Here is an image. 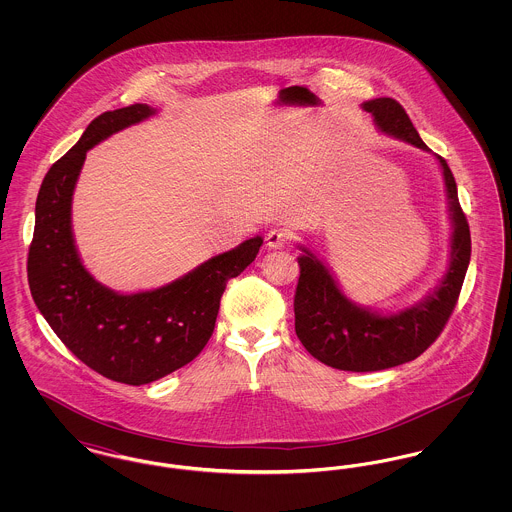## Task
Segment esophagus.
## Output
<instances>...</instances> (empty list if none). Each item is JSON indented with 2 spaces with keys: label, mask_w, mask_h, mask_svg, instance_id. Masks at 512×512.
<instances>
[{
  "label": "esophagus",
  "mask_w": 512,
  "mask_h": 512,
  "mask_svg": "<svg viewBox=\"0 0 512 512\" xmlns=\"http://www.w3.org/2000/svg\"><path fill=\"white\" fill-rule=\"evenodd\" d=\"M292 232L286 228H272L268 230L267 245L270 249H282L286 245L292 244Z\"/></svg>",
  "instance_id": "34e87169"
}]
</instances>
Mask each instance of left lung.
<instances>
[{
  "mask_svg": "<svg viewBox=\"0 0 512 512\" xmlns=\"http://www.w3.org/2000/svg\"><path fill=\"white\" fill-rule=\"evenodd\" d=\"M363 109L372 113L382 132L428 149L395 99H370ZM438 161L455 230L449 270L438 290L424 303L399 315H376L351 303L341 293L330 270L311 251L303 249L305 255L297 259L301 274L293 301L295 334L320 363L351 372H374L409 363L438 340L457 305L470 263V228L459 203L457 184L445 159L438 155Z\"/></svg>",
  "mask_w": 512,
  "mask_h": 512,
  "instance_id": "obj_1",
  "label": "left lung"
}]
</instances>
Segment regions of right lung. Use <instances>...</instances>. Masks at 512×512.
Returning <instances> with one entry per match:
<instances>
[{"label":"right lung","mask_w":512,"mask_h":512,"mask_svg":"<svg viewBox=\"0 0 512 512\" xmlns=\"http://www.w3.org/2000/svg\"><path fill=\"white\" fill-rule=\"evenodd\" d=\"M153 113L146 103L101 113L51 165L36 199L26 263L34 303L59 340L84 365L128 386L155 382L194 361L213 336L228 280L240 276L263 245V238L255 236L172 284L132 295L101 286L82 267L71 203L86 151Z\"/></svg>","instance_id":"right-lung-1"}]
</instances>
